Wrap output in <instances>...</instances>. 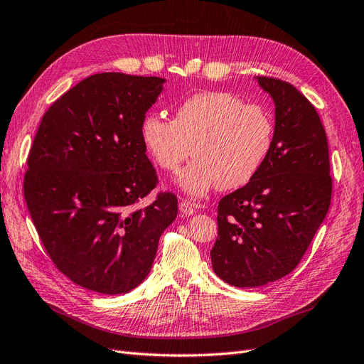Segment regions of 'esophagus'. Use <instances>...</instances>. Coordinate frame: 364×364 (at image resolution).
Listing matches in <instances>:
<instances>
[{
	"label": "esophagus",
	"mask_w": 364,
	"mask_h": 364,
	"mask_svg": "<svg viewBox=\"0 0 364 364\" xmlns=\"http://www.w3.org/2000/svg\"><path fill=\"white\" fill-rule=\"evenodd\" d=\"M196 203H191V202H188V200H182L181 203H179V209H181V213L183 214V215H193L194 213H196Z\"/></svg>",
	"instance_id": "obj_1"
}]
</instances>
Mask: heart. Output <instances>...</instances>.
Here are the masks:
<instances>
[{
  "instance_id": "obj_1",
  "label": "heart",
  "mask_w": 364,
  "mask_h": 364,
  "mask_svg": "<svg viewBox=\"0 0 364 364\" xmlns=\"http://www.w3.org/2000/svg\"><path fill=\"white\" fill-rule=\"evenodd\" d=\"M273 135V119L262 106L217 91L186 97L173 121L149 114L141 123L142 144L162 170L176 171L193 150L196 158L178 183L194 197L215 185L235 190L249 183L266 164Z\"/></svg>"
}]
</instances>
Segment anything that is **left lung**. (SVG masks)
<instances>
[{
    "instance_id": "left-lung-1",
    "label": "left lung",
    "mask_w": 364,
    "mask_h": 364,
    "mask_svg": "<svg viewBox=\"0 0 364 364\" xmlns=\"http://www.w3.org/2000/svg\"><path fill=\"white\" fill-rule=\"evenodd\" d=\"M274 102L272 151L249 183L218 202L213 269L234 287H259L302 259L331 203L329 150L314 106L296 87L257 77Z\"/></svg>"
}]
</instances>
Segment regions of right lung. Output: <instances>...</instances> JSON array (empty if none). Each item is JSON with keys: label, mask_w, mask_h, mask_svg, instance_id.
<instances>
[{"label": "right lung", "mask_w": 364, "mask_h": 364, "mask_svg": "<svg viewBox=\"0 0 364 364\" xmlns=\"http://www.w3.org/2000/svg\"><path fill=\"white\" fill-rule=\"evenodd\" d=\"M161 77H86L43 114L28 153L24 197L38 235L65 277L102 294H123L149 274L178 197L158 193L141 123Z\"/></svg>", "instance_id": "obj_1"}]
</instances>
